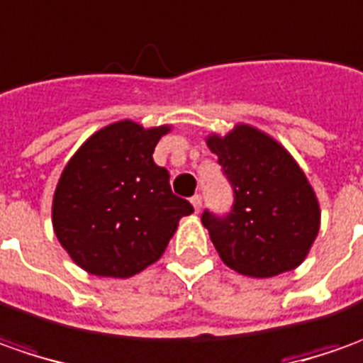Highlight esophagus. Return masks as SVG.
I'll return each instance as SVG.
<instances>
[{"label":"esophagus","instance_id":"34e87169","mask_svg":"<svg viewBox=\"0 0 363 363\" xmlns=\"http://www.w3.org/2000/svg\"><path fill=\"white\" fill-rule=\"evenodd\" d=\"M191 203H193L194 206V213H199V211L203 208V196H201V194H194L193 199H191Z\"/></svg>","mask_w":363,"mask_h":363}]
</instances>
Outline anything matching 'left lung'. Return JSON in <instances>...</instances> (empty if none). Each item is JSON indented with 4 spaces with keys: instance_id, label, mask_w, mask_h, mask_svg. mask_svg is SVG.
<instances>
[{
    "instance_id": "1",
    "label": "left lung",
    "mask_w": 363,
    "mask_h": 363,
    "mask_svg": "<svg viewBox=\"0 0 363 363\" xmlns=\"http://www.w3.org/2000/svg\"><path fill=\"white\" fill-rule=\"evenodd\" d=\"M235 203L227 217L203 213L223 263L247 277H275L303 263L319 233V201L287 148L251 124L208 134Z\"/></svg>"
}]
</instances>
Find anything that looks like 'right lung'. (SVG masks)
<instances>
[{"label": "right lung", "instance_id": "add662e5", "mask_svg": "<svg viewBox=\"0 0 363 363\" xmlns=\"http://www.w3.org/2000/svg\"><path fill=\"white\" fill-rule=\"evenodd\" d=\"M172 126L118 120L94 132L57 181L52 225L72 261L98 277L128 279L157 263L193 205L170 191L152 158Z\"/></svg>", "mask_w": 363, "mask_h": 363}]
</instances>
